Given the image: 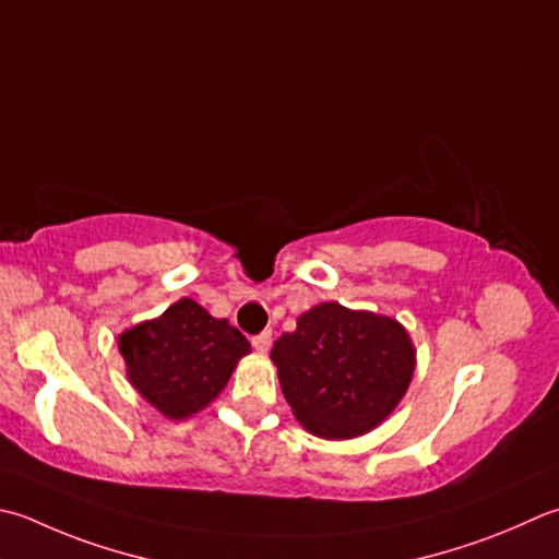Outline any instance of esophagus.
Masks as SVG:
<instances>
[{
  "label": "esophagus",
  "mask_w": 559,
  "mask_h": 559,
  "mask_svg": "<svg viewBox=\"0 0 559 559\" xmlns=\"http://www.w3.org/2000/svg\"><path fill=\"white\" fill-rule=\"evenodd\" d=\"M251 346H254L259 354H266L271 348V332H261L257 336H251Z\"/></svg>",
  "instance_id": "esophagus-1"
}]
</instances>
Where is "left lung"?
<instances>
[{
  "label": "left lung",
  "mask_w": 559,
  "mask_h": 559,
  "mask_svg": "<svg viewBox=\"0 0 559 559\" xmlns=\"http://www.w3.org/2000/svg\"><path fill=\"white\" fill-rule=\"evenodd\" d=\"M414 356L397 320L338 302L314 305L271 348L295 419L330 441L368 433L390 417L412 382Z\"/></svg>",
  "instance_id": "1"
}]
</instances>
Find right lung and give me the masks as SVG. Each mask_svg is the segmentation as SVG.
<instances>
[{
    "mask_svg": "<svg viewBox=\"0 0 559 559\" xmlns=\"http://www.w3.org/2000/svg\"><path fill=\"white\" fill-rule=\"evenodd\" d=\"M128 380L167 419H189L207 407L251 352L245 334L183 298L118 336Z\"/></svg>",
    "mask_w": 559,
    "mask_h": 559,
    "instance_id": "1",
    "label": "right lung"
}]
</instances>
